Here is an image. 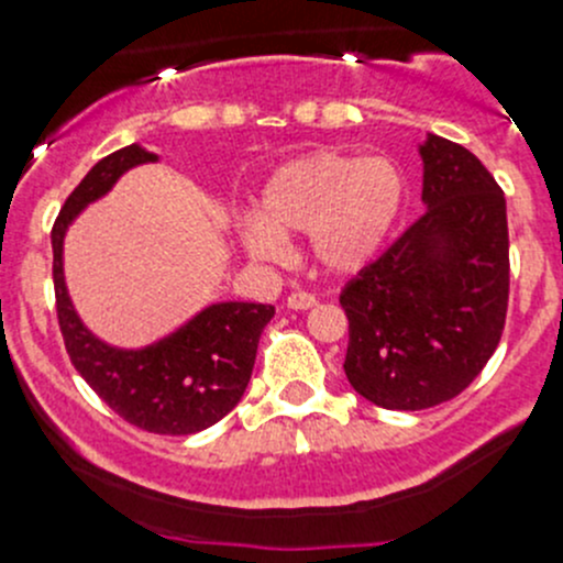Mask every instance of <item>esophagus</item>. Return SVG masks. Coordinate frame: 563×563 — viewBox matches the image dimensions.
Here are the masks:
<instances>
[{
	"mask_svg": "<svg viewBox=\"0 0 563 563\" xmlns=\"http://www.w3.org/2000/svg\"><path fill=\"white\" fill-rule=\"evenodd\" d=\"M316 302L318 299L313 297V294H305V291H294L291 297L286 299V305L291 310H310V308H316Z\"/></svg>",
	"mask_w": 563,
	"mask_h": 563,
	"instance_id": "obj_1",
	"label": "esophagus"
}]
</instances>
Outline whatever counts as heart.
Masks as SVG:
<instances>
[{
	"mask_svg": "<svg viewBox=\"0 0 563 563\" xmlns=\"http://www.w3.org/2000/svg\"><path fill=\"white\" fill-rule=\"evenodd\" d=\"M406 207V176L389 157L321 150L297 157L266 179L258 212L236 225L253 261L277 264L288 236L308 234L310 255L327 275H356L389 245Z\"/></svg>",
	"mask_w": 563,
	"mask_h": 563,
	"instance_id": "1",
	"label": "heart"
}]
</instances>
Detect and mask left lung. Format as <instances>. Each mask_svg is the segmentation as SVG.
Returning <instances> with one entry per match:
<instances>
[{
	"mask_svg": "<svg viewBox=\"0 0 563 563\" xmlns=\"http://www.w3.org/2000/svg\"><path fill=\"white\" fill-rule=\"evenodd\" d=\"M424 212L340 294L343 371L365 400L422 411L460 395L496 351L509 299L507 201L465 146L419 144Z\"/></svg>",
	"mask_w": 563,
	"mask_h": 563,
	"instance_id": "8db88e82",
	"label": "left lung"
}]
</instances>
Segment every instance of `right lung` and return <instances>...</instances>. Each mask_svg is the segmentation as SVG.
Wrapping results in <instances>:
<instances>
[{
    "instance_id": "add662e5",
    "label": "right lung",
    "mask_w": 563,
    "mask_h": 563,
    "mask_svg": "<svg viewBox=\"0 0 563 563\" xmlns=\"http://www.w3.org/2000/svg\"><path fill=\"white\" fill-rule=\"evenodd\" d=\"M157 163L155 152L130 144L95 163L70 192L51 231L56 316L70 362L100 397L130 424L161 435H190L212 428L245 395L258 338L272 305L212 302L181 327L141 349L100 340L78 316L65 283V236L89 203L100 201L130 168Z\"/></svg>"
}]
</instances>
